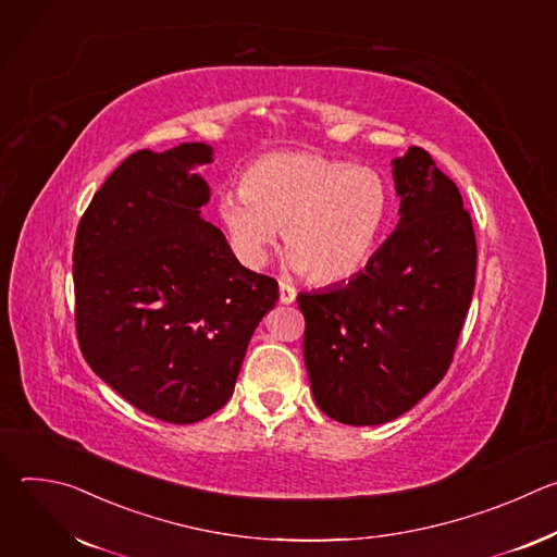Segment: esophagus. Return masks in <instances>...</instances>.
<instances>
[{"label":"esophagus","instance_id":"1","mask_svg":"<svg viewBox=\"0 0 557 557\" xmlns=\"http://www.w3.org/2000/svg\"><path fill=\"white\" fill-rule=\"evenodd\" d=\"M297 297V290L286 284V282H280V304H293Z\"/></svg>","mask_w":557,"mask_h":557}]
</instances>
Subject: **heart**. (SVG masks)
<instances>
[{"label": "heart", "instance_id": "heart-1", "mask_svg": "<svg viewBox=\"0 0 557 557\" xmlns=\"http://www.w3.org/2000/svg\"><path fill=\"white\" fill-rule=\"evenodd\" d=\"M389 215L385 181L366 168L312 151H275L220 200L231 245L260 267L284 228L290 262L317 284L352 277L374 253Z\"/></svg>", "mask_w": 557, "mask_h": 557}]
</instances>
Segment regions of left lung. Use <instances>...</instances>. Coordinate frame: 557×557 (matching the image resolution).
Listing matches in <instances>:
<instances>
[{
  "label": "left lung",
  "instance_id": "left-lung-1",
  "mask_svg": "<svg viewBox=\"0 0 557 557\" xmlns=\"http://www.w3.org/2000/svg\"><path fill=\"white\" fill-rule=\"evenodd\" d=\"M399 224L348 284L299 293L314 404L346 425L401 417L445 376L475 282V235L434 158L392 161Z\"/></svg>",
  "mask_w": 557,
  "mask_h": 557
}]
</instances>
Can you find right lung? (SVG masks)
I'll return each mask as SVG.
<instances>
[{"mask_svg": "<svg viewBox=\"0 0 557 557\" xmlns=\"http://www.w3.org/2000/svg\"><path fill=\"white\" fill-rule=\"evenodd\" d=\"M205 143L140 149L78 222L72 253L76 337L90 368L140 412L198 423L233 394L277 282L245 269L202 220Z\"/></svg>", "mask_w": 557, "mask_h": 557, "instance_id": "obj_1", "label": "right lung"}]
</instances>
